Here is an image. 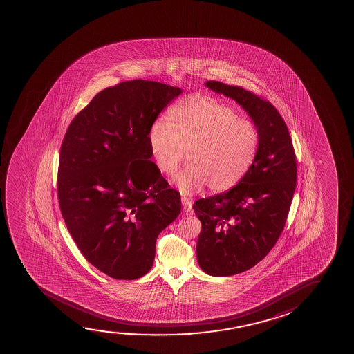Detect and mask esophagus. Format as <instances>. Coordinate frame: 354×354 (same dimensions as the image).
Masks as SVG:
<instances>
[{
  "instance_id": "obj_1",
  "label": "esophagus",
  "mask_w": 354,
  "mask_h": 354,
  "mask_svg": "<svg viewBox=\"0 0 354 354\" xmlns=\"http://www.w3.org/2000/svg\"><path fill=\"white\" fill-rule=\"evenodd\" d=\"M181 202H183V208H184V213L186 215H192L194 210H192V201L187 198V197H181Z\"/></svg>"
}]
</instances>
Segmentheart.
Masks as SVG:
<instances>
[{
	"label": "heart",
	"mask_w": 354,
	"mask_h": 354,
	"mask_svg": "<svg viewBox=\"0 0 354 354\" xmlns=\"http://www.w3.org/2000/svg\"><path fill=\"white\" fill-rule=\"evenodd\" d=\"M260 146L257 126L214 97L194 95L170 107L167 122L152 123L149 149L157 169L175 176L181 194L232 189L252 169Z\"/></svg>",
	"instance_id": "b5f03b06"
}]
</instances>
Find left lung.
Listing matches in <instances>:
<instances>
[{
    "label": "left lung",
    "mask_w": 354,
    "mask_h": 354,
    "mask_svg": "<svg viewBox=\"0 0 354 354\" xmlns=\"http://www.w3.org/2000/svg\"><path fill=\"white\" fill-rule=\"evenodd\" d=\"M205 87L239 104L260 134L248 174L226 192L194 204L202 223L199 267L210 276H233L261 261L283 232L295 192V152L286 122L271 102L218 81H207Z\"/></svg>",
    "instance_id": "left-lung-1"
}]
</instances>
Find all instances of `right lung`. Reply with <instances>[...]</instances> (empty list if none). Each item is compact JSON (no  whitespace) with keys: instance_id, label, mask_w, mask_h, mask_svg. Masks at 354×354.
Returning <instances> with one entry per match:
<instances>
[{"instance_id":"1","label":"right lung","mask_w":354,"mask_h":354,"mask_svg":"<svg viewBox=\"0 0 354 354\" xmlns=\"http://www.w3.org/2000/svg\"><path fill=\"white\" fill-rule=\"evenodd\" d=\"M183 91L133 80L97 93L60 149V210L83 257L115 279L145 276L157 237L179 216L180 194L150 160L149 131Z\"/></svg>"}]
</instances>
